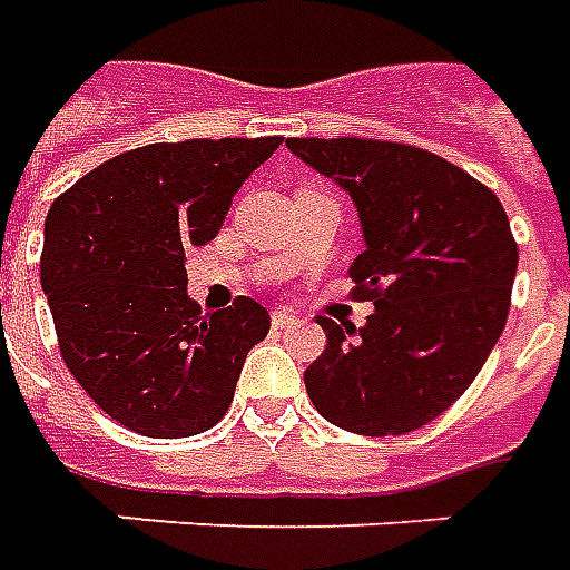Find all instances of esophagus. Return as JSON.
I'll return each instance as SVG.
<instances>
[{
    "instance_id": "esophagus-1",
    "label": "esophagus",
    "mask_w": 570,
    "mask_h": 570,
    "mask_svg": "<svg viewBox=\"0 0 570 570\" xmlns=\"http://www.w3.org/2000/svg\"><path fill=\"white\" fill-rule=\"evenodd\" d=\"M297 322H301V318L294 316L292 309H273V328L276 331L297 328Z\"/></svg>"
}]
</instances>
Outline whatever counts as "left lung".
Wrapping results in <instances>:
<instances>
[{"mask_svg": "<svg viewBox=\"0 0 570 570\" xmlns=\"http://www.w3.org/2000/svg\"><path fill=\"white\" fill-rule=\"evenodd\" d=\"M297 159L356 205L365 252L350 276L374 301L362 328L318 316L304 371L316 411L358 435H405L466 393L503 334L519 248L500 199L421 147L288 137Z\"/></svg>", "mask_w": 570, "mask_h": 570, "instance_id": "8db88e82", "label": "left lung"}]
</instances>
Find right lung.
<instances>
[{"instance_id": "obj_1", "label": "right lung", "mask_w": 570, "mask_h": 570, "mask_svg": "<svg viewBox=\"0 0 570 570\" xmlns=\"http://www.w3.org/2000/svg\"><path fill=\"white\" fill-rule=\"evenodd\" d=\"M282 137L149 144L51 202L42 248L60 356L112 421L184 439L227 414L245 356L269 331L252 297L202 313L184 248L217 236L236 189Z\"/></svg>"}]
</instances>
